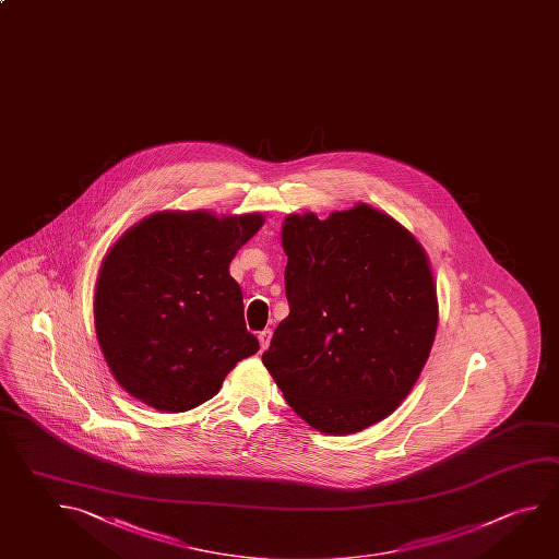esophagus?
<instances>
[{
    "instance_id": "1",
    "label": "esophagus",
    "mask_w": 559,
    "mask_h": 559,
    "mask_svg": "<svg viewBox=\"0 0 559 559\" xmlns=\"http://www.w3.org/2000/svg\"><path fill=\"white\" fill-rule=\"evenodd\" d=\"M271 337H273L271 330H263V332L259 333V342H261V349L263 352L271 345Z\"/></svg>"
}]
</instances>
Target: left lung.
Segmentation results:
<instances>
[{"mask_svg":"<svg viewBox=\"0 0 559 559\" xmlns=\"http://www.w3.org/2000/svg\"><path fill=\"white\" fill-rule=\"evenodd\" d=\"M281 239L290 313L263 353L276 386L322 433L384 420L418 381L438 330L424 247L362 202L325 219L290 214Z\"/></svg>","mask_w":559,"mask_h":559,"instance_id":"1","label":"left lung"}]
</instances>
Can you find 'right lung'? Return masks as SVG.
<instances>
[{"mask_svg": "<svg viewBox=\"0 0 559 559\" xmlns=\"http://www.w3.org/2000/svg\"><path fill=\"white\" fill-rule=\"evenodd\" d=\"M263 224L259 212L165 210L109 247L94 323L109 371L133 399L170 414L192 411L259 352L229 263Z\"/></svg>", "mask_w": 559, "mask_h": 559, "instance_id": "add662e5", "label": "right lung"}]
</instances>
